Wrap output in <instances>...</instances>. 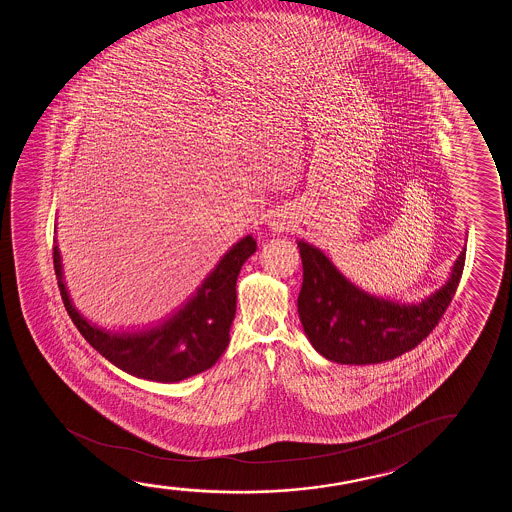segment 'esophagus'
<instances>
[{
  "mask_svg": "<svg viewBox=\"0 0 512 512\" xmlns=\"http://www.w3.org/2000/svg\"><path fill=\"white\" fill-rule=\"evenodd\" d=\"M269 225H271V229L276 232L288 231V229L292 227V220L288 217H283V215H278V217H274L273 220L269 222Z\"/></svg>",
  "mask_w": 512,
  "mask_h": 512,
  "instance_id": "34e87169",
  "label": "esophagus"
}]
</instances>
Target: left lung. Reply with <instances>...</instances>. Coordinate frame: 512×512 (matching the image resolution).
<instances>
[{"label":"left lung","mask_w":512,"mask_h":512,"mask_svg":"<svg viewBox=\"0 0 512 512\" xmlns=\"http://www.w3.org/2000/svg\"><path fill=\"white\" fill-rule=\"evenodd\" d=\"M297 246L304 271L297 299L302 329L313 348L337 364H381L413 350L448 309L465 266L463 248L446 285L420 304H399L355 287L316 246Z\"/></svg>","instance_id":"left-lung-1"}]
</instances>
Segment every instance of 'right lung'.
Masks as SVG:
<instances>
[{"mask_svg":"<svg viewBox=\"0 0 512 512\" xmlns=\"http://www.w3.org/2000/svg\"><path fill=\"white\" fill-rule=\"evenodd\" d=\"M257 250L248 234L218 262L196 295L169 320L141 332H110L87 322L73 306L63 281L59 246H54V269L64 308L75 327L106 360L136 378L176 383L210 369L229 344L236 315V281L241 266Z\"/></svg>","mask_w":512,"mask_h":512,"instance_id":"obj_1","label":"right lung"}]
</instances>
